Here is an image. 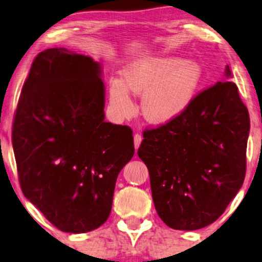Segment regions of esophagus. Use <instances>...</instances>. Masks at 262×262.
<instances>
[{
  "instance_id": "1",
  "label": "esophagus",
  "mask_w": 262,
  "mask_h": 262,
  "mask_svg": "<svg viewBox=\"0 0 262 262\" xmlns=\"http://www.w3.org/2000/svg\"><path fill=\"white\" fill-rule=\"evenodd\" d=\"M142 139H143L142 136L139 134H136L134 136V142H135V148L136 149L139 148V145H141V143H142Z\"/></svg>"
}]
</instances>
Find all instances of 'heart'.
I'll list each match as a JSON object with an SVG mask.
<instances>
[{
	"label": "heart",
	"mask_w": 262,
	"mask_h": 262,
	"mask_svg": "<svg viewBox=\"0 0 262 262\" xmlns=\"http://www.w3.org/2000/svg\"><path fill=\"white\" fill-rule=\"evenodd\" d=\"M124 82L110 83V102L120 117H131L136 103L128 92L143 94L145 119L164 124L184 113L203 82V69L196 62L177 57H155L136 62L124 73ZM127 85L125 86L124 84Z\"/></svg>",
	"instance_id": "heart-1"
}]
</instances>
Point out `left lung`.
<instances>
[{"label":"left lung","mask_w":262,"mask_h":262,"mask_svg":"<svg viewBox=\"0 0 262 262\" xmlns=\"http://www.w3.org/2000/svg\"><path fill=\"white\" fill-rule=\"evenodd\" d=\"M249 126L237 85L227 80L196 94L178 118L143 131L138 156L168 227L196 230L224 212L245 181Z\"/></svg>","instance_id":"left-lung-1"}]
</instances>
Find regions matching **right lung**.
<instances>
[{"label":"right lung","mask_w":262,"mask_h":262,"mask_svg":"<svg viewBox=\"0 0 262 262\" xmlns=\"http://www.w3.org/2000/svg\"><path fill=\"white\" fill-rule=\"evenodd\" d=\"M100 64L60 48L39 53L21 89L12 142L24 195L73 234L107 221L132 130L105 121Z\"/></svg>","instance_id":"1"}]
</instances>
